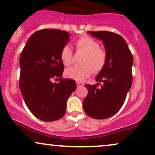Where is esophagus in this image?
<instances>
[{
    "instance_id": "1",
    "label": "esophagus",
    "mask_w": 155,
    "mask_h": 155,
    "mask_svg": "<svg viewBox=\"0 0 155 155\" xmlns=\"http://www.w3.org/2000/svg\"><path fill=\"white\" fill-rule=\"evenodd\" d=\"M76 85H77V87H81L84 86V84L81 82H76Z\"/></svg>"
}]
</instances>
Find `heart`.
Returning a JSON list of instances; mask_svg holds the SVG:
<instances>
[{
    "label": "heart",
    "mask_w": 155,
    "mask_h": 155,
    "mask_svg": "<svg viewBox=\"0 0 155 155\" xmlns=\"http://www.w3.org/2000/svg\"><path fill=\"white\" fill-rule=\"evenodd\" d=\"M76 47L78 51L86 53L82 60L83 65L73 66L65 70V75L76 81H82L92 72L99 73L104 68L106 62V53L101 49L99 44L91 37L84 35L76 41ZM72 50L70 47L65 46L60 51V59L65 66L72 63Z\"/></svg>",
    "instance_id": "obj_1"
}]
</instances>
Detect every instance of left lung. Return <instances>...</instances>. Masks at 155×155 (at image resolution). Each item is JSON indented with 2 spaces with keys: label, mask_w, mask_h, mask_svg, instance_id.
Here are the masks:
<instances>
[{
  "label": "left lung",
  "mask_w": 155,
  "mask_h": 155,
  "mask_svg": "<svg viewBox=\"0 0 155 155\" xmlns=\"http://www.w3.org/2000/svg\"><path fill=\"white\" fill-rule=\"evenodd\" d=\"M103 41L106 53L104 68L95 77L98 83L86 84L88 90L83 108L89 117L97 120L109 118L119 111L125 101L133 81V55L125 40L109 31H88ZM99 82L103 84L97 88Z\"/></svg>",
  "instance_id": "8db88e82"
}]
</instances>
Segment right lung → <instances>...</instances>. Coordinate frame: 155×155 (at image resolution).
Returning <instances> with one entry per match:
<instances>
[{"instance_id":"add662e5","label":"right lung","mask_w":155,"mask_h":155,"mask_svg":"<svg viewBox=\"0 0 155 155\" xmlns=\"http://www.w3.org/2000/svg\"><path fill=\"white\" fill-rule=\"evenodd\" d=\"M70 35L60 30H40L31 35L21 53L19 89L30 111L42 121L61 119L68 98L76 88L74 79H62L64 66L60 51ZM52 78L61 81L52 83Z\"/></svg>"}]
</instances>
